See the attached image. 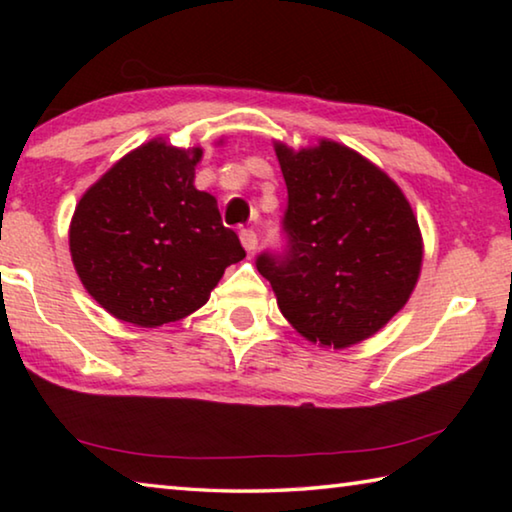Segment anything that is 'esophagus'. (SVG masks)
Instances as JSON below:
<instances>
[{"label": "esophagus", "mask_w": 512, "mask_h": 512, "mask_svg": "<svg viewBox=\"0 0 512 512\" xmlns=\"http://www.w3.org/2000/svg\"><path fill=\"white\" fill-rule=\"evenodd\" d=\"M239 239H241V244H244V248L248 250V253H255V248H257V235L253 230H241L239 232Z\"/></svg>", "instance_id": "obj_1"}]
</instances>
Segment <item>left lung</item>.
<instances>
[{
  "label": "left lung",
  "mask_w": 512,
  "mask_h": 512,
  "mask_svg": "<svg viewBox=\"0 0 512 512\" xmlns=\"http://www.w3.org/2000/svg\"><path fill=\"white\" fill-rule=\"evenodd\" d=\"M289 205L287 246L257 271L284 318L309 341L348 348L379 332L418 282L422 235L384 171L339 142L293 151L275 144Z\"/></svg>",
  "instance_id": "1"
}]
</instances>
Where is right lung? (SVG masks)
Listing matches in <instances>:
<instances>
[{"label": "right lung", "instance_id": "1", "mask_svg": "<svg viewBox=\"0 0 512 512\" xmlns=\"http://www.w3.org/2000/svg\"><path fill=\"white\" fill-rule=\"evenodd\" d=\"M203 149L142 144L112 164L76 205L69 253L83 287L124 323L160 327L203 307L246 257L216 198L194 187Z\"/></svg>", "mask_w": 512, "mask_h": 512}]
</instances>
